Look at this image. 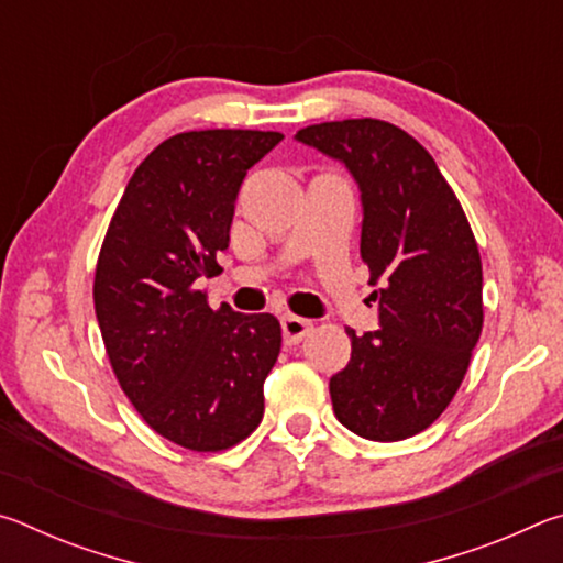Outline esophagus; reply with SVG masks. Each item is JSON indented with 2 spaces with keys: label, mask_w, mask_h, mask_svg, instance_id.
<instances>
[{
  "label": "esophagus",
  "mask_w": 563,
  "mask_h": 563,
  "mask_svg": "<svg viewBox=\"0 0 563 563\" xmlns=\"http://www.w3.org/2000/svg\"><path fill=\"white\" fill-rule=\"evenodd\" d=\"M280 325H283V338H285V345H295V342H300L310 335L312 330V322L310 320H302L298 316H283L280 318Z\"/></svg>",
  "instance_id": "esophagus-1"
}]
</instances>
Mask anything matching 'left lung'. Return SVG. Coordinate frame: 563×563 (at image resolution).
I'll return each mask as SVG.
<instances>
[{"instance_id": "8db88e82", "label": "left lung", "mask_w": 563, "mask_h": 563, "mask_svg": "<svg viewBox=\"0 0 563 563\" xmlns=\"http://www.w3.org/2000/svg\"><path fill=\"white\" fill-rule=\"evenodd\" d=\"M295 139L355 176L360 255L369 285L379 283V330H347L352 355L330 379L332 409L365 440H407L452 402L482 335L479 247L430 151L395 123L325 121Z\"/></svg>"}]
</instances>
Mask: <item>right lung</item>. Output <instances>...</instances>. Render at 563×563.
Returning <instances> with one entry per match:
<instances>
[{"instance_id":"obj_1","label":"right lung","mask_w":563,"mask_h":563,"mask_svg":"<svg viewBox=\"0 0 563 563\" xmlns=\"http://www.w3.org/2000/svg\"><path fill=\"white\" fill-rule=\"evenodd\" d=\"M278 131L206 129L166 139L133 170L93 275L113 375L151 430L190 452H223L263 419L280 352L271 312L211 310L198 280L221 273L235 198Z\"/></svg>"}]
</instances>
